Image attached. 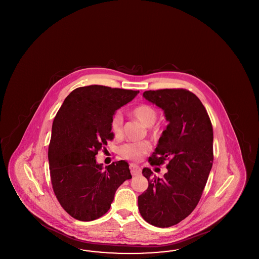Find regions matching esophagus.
<instances>
[{
    "mask_svg": "<svg viewBox=\"0 0 259 259\" xmlns=\"http://www.w3.org/2000/svg\"><path fill=\"white\" fill-rule=\"evenodd\" d=\"M130 171H131V174L133 175V176H138V175H140L141 172H142V170H141V168L139 167V166H137V165H134V164H130Z\"/></svg>",
    "mask_w": 259,
    "mask_h": 259,
    "instance_id": "obj_1",
    "label": "esophagus"
}]
</instances>
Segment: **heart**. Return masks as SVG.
<instances>
[{"label": "heart", "mask_w": 259, "mask_h": 259, "mask_svg": "<svg viewBox=\"0 0 259 259\" xmlns=\"http://www.w3.org/2000/svg\"><path fill=\"white\" fill-rule=\"evenodd\" d=\"M130 114L138 119L141 123L146 127H149L150 133L154 134L156 130L152 128V125L155 123L157 119L158 112L157 110L148 105L141 104L135 107L130 111ZM111 130L112 134L116 138H119L123 133V119L120 114H114L111 119ZM150 150V145L147 142L130 143L122 146L120 149L124 158L131 161H139Z\"/></svg>", "instance_id": "heart-1"}]
</instances>
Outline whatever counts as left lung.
<instances>
[{
    "mask_svg": "<svg viewBox=\"0 0 259 259\" xmlns=\"http://www.w3.org/2000/svg\"><path fill=\"white\" fill-rule=\"evenodd\" d=\"M144 97L161 108L169 124L149 157L151 166L165 163L162 179L148 168V189L138 197L143 219L156 227H170L196 208L213 161V132L209 114L197 96L184 88L148 90Z\"/></svg>",
    "mask_w": 259,
    "mask_h": 259,
    "instance_id": "left-lung-1",
    "label": "left lung"
}]
</instances>
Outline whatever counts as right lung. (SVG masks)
I'll use <instances>...</instances> for the list:
<instances>
[{
  "instance_id": "1",
  "label": "right lung",
  "mask_w": 259,
  "mask_h": 259,
  "mask_svg": "<svg viewBox=\"0 0 259 259\" xmlns=\"http://www.w3.org/2000/svg\"><path fill=\"white\" fill-rule=\"evenodd\" d=\"M139 91L104 85L73 90L65 99L53 124L49 146L50 179L62 208L81 222L104 215L116 189L132 179L125 161L102 168L100 149L113 139L111 119Z\"/></svg>"
}]
</instances>
